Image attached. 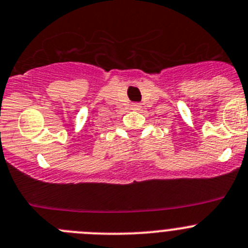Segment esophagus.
<instances>
[{
	"mask_svg": "<svg viewBox=\"0 0 248 248\" xmlns=\"http://www.w3.org/2000/svg\"><path fill=\"white\" fill-rule=\"evenodd\" d=\"M132 108H133V110H140V108H142V104L133 103L132 104Z\"/></svg>",
	"mask_w": 248,
	"mask_h": 248,
	"instance_id": "obj_1",
	"label": "esophagus"
}]
</instances>
